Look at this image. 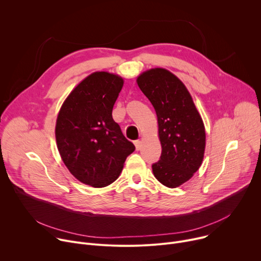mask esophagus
Wrapping results in <instances>:
<instances>
[{"mask_svg": "<svg viewBox=\"0 0 261 261\" xmlns=\"http://www.w3.org/2000/svg\"><path fill=\"white\" fill-rule=\"evenodd\" d=\"M134 144H135V147H136V151H139L140 148H141V141L140 140H136L134 142Z\"/></svg>", "mask_w": 261, "mask_h": 261, "instance_id": "esophagus-1", "label": "esophagus"}]
</instances>
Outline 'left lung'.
<instances>
[{"instance_id":"1","label":"left lung","mask_w":261,"mask_h":261,"mask_svg":"<svg viewBox=\"0 0 261 261\" xmlns=\"http://www.w3.org/2000/svg\"><path fill=\"white\" fill-rule=\"evenodd\" d=\"M136 83L157 115L162 153L152 166L153 173L162 185L176 188L188 181L202 164L205 151L203 121L188 89L167 69H148Z\"/></svg>"}]
</instances>
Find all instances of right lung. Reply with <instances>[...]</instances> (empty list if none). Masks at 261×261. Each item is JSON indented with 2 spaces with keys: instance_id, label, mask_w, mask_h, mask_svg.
<instances>
[{
  "instance_id": "obj_1",
  "label": "right lung",
  "mask_w": 261,
  "mask_h": 261,
  "mask_svg": "<svg viewBox=\"0 0 261 261\" xmlns=\"http://www.w3.org/2000/svg\"><path fill=\"white\" fill-rule=\"evenodd\" d=\"M123 86L118 74L96 71L70 92L58 114L55 133L61 158L74 177L94 188L114 182L135 150L113 119Z\"/></svg>"
}]
</instances>
